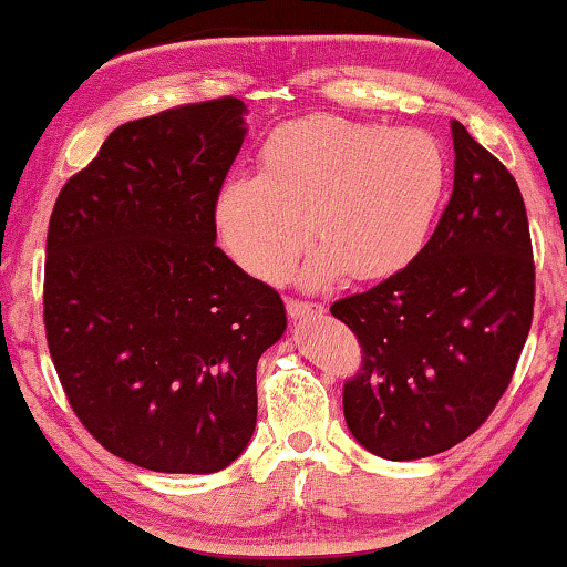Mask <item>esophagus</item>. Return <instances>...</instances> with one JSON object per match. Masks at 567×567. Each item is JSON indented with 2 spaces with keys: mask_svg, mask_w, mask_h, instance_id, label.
<instances>
[{
  "mask_svg": "<svg viewBox=\"0 0 567 567\" xmlns=\"http://www.w3.org/2000/svg\"><path fill=\"white\" fill-rule=\"evenodd\" d=\"M323 306H318V302H308V300H295L290 298L287 300V316L292 318V321H308V318H318L323 316Z\"/></svg>",
  "mask_w": 567,
  "mask_h": 567,
  "instance_id": "1",
  "label": "esophagus"
}]
</instances>
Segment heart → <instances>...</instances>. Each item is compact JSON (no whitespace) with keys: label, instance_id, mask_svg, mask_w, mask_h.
Listing matches in <instances>:
<instances>
[{"label":"heart","instance_id":"1","mask_svg":"<svg viewBox=\"0 0 567 567\" xmlns=\"http://www.w3.org/2000/svg\"><path fill=\"white\" fill-rule=\"evenodd\" d=\"M259 164L261 172L234 174L218 187L215 226L230 257L267 282L285 277L310 230L318 246L298 269L310 290L347 272L367 282L409 267L426 246L446 187L432 135L339 115L275 127Z\"/></svg>","mask_w":567,"mask_h":567}]
</instances>
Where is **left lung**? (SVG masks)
<instances>
[{
	"label": "left lung",
	"mask_w": 567,
	"mask_h": 567,
	"mask_svg": "<svg viewBox=\"0 0 567 567\" xmlns=\"http://www.w3.org/2000/svg\"><path fill=\"white\" fill-rule=\"evenodd\" d=\"M454 187L409 267L337 300L362 344L344 385L349 432L382 460L440 454L477 432L529 337L534 261L512 172L452 121Z\"/></svg>",
	"instance_id": "8db88e82"
}]
</instances>
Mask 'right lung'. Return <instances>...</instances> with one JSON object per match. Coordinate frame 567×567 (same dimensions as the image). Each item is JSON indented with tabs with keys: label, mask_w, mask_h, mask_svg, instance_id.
<instances>
[{
	"label": "right lung",
	"mask_w": 567,
	"mask_h": 567,
	"mask_svg": "<svg viewBox=\"0 0 567 567\" xmlns=\"http://www.w3.org/2000/svg\"><path fill=\"white\" fill-rule=\"evenodd\" d=\"M220 97L115 127L63 185L43 321L71 409L115 457L218 473L257 426V362L287 329L277 290L215 246V193L246 135Z\"/></svg>",
	"instance_id": "obj_1"
}]
</instances>
